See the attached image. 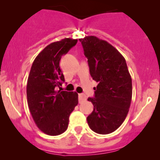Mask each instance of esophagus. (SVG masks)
<instances>
[{
	"label": "esophagus",
	"mask_w": 160,
	"mask_h": 160,
	"mask_svg": "<svg viewBox=\"0 0 160 160\" xmlns=\"http://www.w3.org/2000/svg\"><path fill=\"white\" fill-rule=\"evenodd\" d=\"M78 99H79V103H81V102H84L86 100V95H84L83 93H80L78 95Z\"/></svg>",
	"instance_id": "34e87169"
}]
</instances>
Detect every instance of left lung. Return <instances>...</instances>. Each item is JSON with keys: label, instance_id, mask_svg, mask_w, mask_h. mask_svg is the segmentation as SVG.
Returning <instances> with one entry per match:
<instances>
[{"label": "left lung", "instance_id": "obj_1", "mask_svg": "<svg viewBox=\"0 0 160 160\" xmlns=\"http://www.w3.org/2000/svg\"><path fill=\"white\" fill-rule=\"evenodd\" d=\"M91 77L98 82L95 98H89L93 111L87 117L89 128L107 135L117 130L128 114L132 96V78L122 54L106 40L95 36L80 39Z\"/></svg>", "mask_w": 160, "mask_h": 160}]
</instances>
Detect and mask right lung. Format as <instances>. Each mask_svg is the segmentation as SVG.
Here are the masks:
<instances>
[{
    "mask_svg": "<svg viewBox=\"0 0 160 160\" xmlns=\"http://www.w3.org/2000/svg\"><path fill=\"white\" fill-rule=\"evenodd\" d=\"M78 40L65 38L45 47L33 62L27 82L28 105L40 131L61 135L68 126L69 116L78 104L76 92L56 90L65 78L60 69L61 57L76 45Z\"/></svg>",
    "mask_w": 160,
    "mask_h": 160,
    "instance_id": "1",
    "label": "right lung"
}]
</instances>
